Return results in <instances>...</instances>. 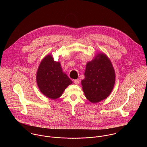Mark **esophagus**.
<instances>
[{
    "mask_svg": "<svg viewBox=\"0 0 147 147\" xmlns=\"http://www.w3.org/2000/svg\"><path fill=\"white\" fill-rule=\"evenodd\" d=\"M74 82L75 84L78 85V84H79V83H80V80L79 79H76V80H74Z\"/></svg>",
    "mask_w": 147,
    "mask_h": 147,
    "instance_id": "34e87169",
    "label": "esophagus"
}]
</instances>
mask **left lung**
Masks as SVG:
<instances>
[{
  "label": "left lung",
  "mask_w": 147,
  "mask_h": 147,
  "mask_svg": "<svg viewBox=\"0 0 147 147\" xmlns=\"http://www.w3.org/2000/svg\"><path fill=\"white\" fill-rule=\"evenodd\" d=\"M82 88L88 100L97 103L111 93L115 83V73L109 57L103 53L97 54L86 64Z\"/></svg>",
  "instance_id": "left-lung-1"
}]
</instances>
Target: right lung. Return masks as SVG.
<instances>
[{
  "label": "right lung",
  "mask_w": 147,
  "mask_h": 147,
  "mask_svg": "<svg viewBox=\"0 0 147 147\" xmlns=\"http://www.w3.org/2000/svg\"><path fill=\"white\" fill-rule=\"evenodd\" d=\"M36 82L42 94L53 100L59 98L66 88L72 83L63 72L61 63L54 61L51 54L45 57L40 64Z\"/></svg>",
  "instance_id": "1"
}]
</instances>
